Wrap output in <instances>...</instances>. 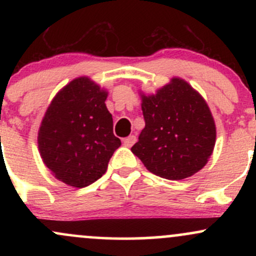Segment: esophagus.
I'll return each instance as SVG.
<instances>
[{"instance_id":"obj_1","label":"esophagus","mask_w":256,"mask_h":256,"mask_svg":"<svg viewBox=\"0 0 256 256\" xmlns=\"http://www.w3.org/2000/svg\"><path fill=\"white\" fill-rule=\"evenodd\" d=\"M122 143H124L125 146H128V148H130V146H132L136 143V136H134V134H132V136H128V138H125V140H122Z\"/></svg>"}]
</instances>
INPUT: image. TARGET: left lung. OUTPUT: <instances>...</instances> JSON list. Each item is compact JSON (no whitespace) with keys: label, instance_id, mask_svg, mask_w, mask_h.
<instances>
[{"label":"left lung","instance_id":"obj_1","mask_svg":"<svg viewBox=\"0 0 256 256\" xmlns=\"http://www.w3.org/2000/svg\"><path fill=\"white\" fill-rule=\"evenodd\" d=\"M140 95L146 128L131 152L146 168L170 180L192 177L204 168L216 146V128L201 94L173 77L155 94Z\"/></svg>","mask_w":256,"mask_h":256}]
</instances>
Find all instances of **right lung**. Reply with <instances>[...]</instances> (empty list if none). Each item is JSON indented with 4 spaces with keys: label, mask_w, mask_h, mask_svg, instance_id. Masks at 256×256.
I'll return each instance as SVG.
<instances>
[{
    "label": "right lung",
    "mask_w": 256,
    "mask_h": 256,
    "mask_svg": "<svg viewBox=\"0 0 256 256\" xmlns=\"http://www.w3.org/2000/svg\"><path fill=\"white\" fill-rule=\"evenodd\" d=\"M107 96L89 77H78L58 91L44 114L38 150L52 174L70 186L85 188L101 178L122 144L113 134Z\"/></svg>",
    "instance_id": "1"
}]
</instances>
